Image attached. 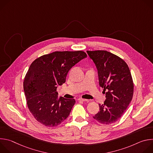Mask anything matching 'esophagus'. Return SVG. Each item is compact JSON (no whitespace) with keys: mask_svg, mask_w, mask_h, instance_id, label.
I'll use <instances>...</instances> for the list:
<instances>
[{"mask_svg":"<svg viewBox=\"0 0 153 153\" xmlns=\"http://www.w3.org/2000/svg\"><path fill=\"white\" fill-rule=\"evenodd\" d=\"M78 100H80V101H82V102H86V101H88V99H82V98H79Z\"/></svg>","mask_w":153,"mask_h":153,"instance_id":"34e87169","label":"esophagus"}]
</instances>
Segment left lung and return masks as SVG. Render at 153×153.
Here are the masks:
<instances>
[{
    "mask_svg": "<svg viewBox=\"0 0 153 153\" xmlns=\"http://www.w3.org/2000/svg\"><path fill=\"white\" fill-rule=\"evenodd\" d=\"M98 71L99 82L105 93L106 100L99 105L93 118L102 124L117 122L125 113L131 101L134 83L126 63L107 51H86Z\"/></svg>",
    "mask_w": 153,
    "mask_h": 153,
    "instance_id": "left-lung-1",
    "label": "left lung"
}]
</instances>
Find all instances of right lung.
Segmentation results:
<instances>
[{
  "label": "right lung",
  "instance_id": "1",
  "mask_svg": "<svg viewBox=\"0 0 153 153\" xmlns=\"http://www.w3.org/2000/svg\"><path fill=\"white\" fill-rule=\"evenodd\" d=\"M82 51H55L34 60L25 76L24 90L30 111L39 123L49 127L66 119L76 103L57 97V85L66 82L70 70L86 57Z\"/></svg>",
  "mask_w": 153,
  "mask_h": 153
}]
</instances>
